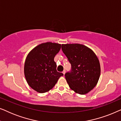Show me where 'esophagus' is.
I'll list each match as a JSON object with an SVG mask.
<instances>
[{"instance_id": "1", "label": "esophagus", "mask_w": 121, "mask_h": 121, "mask_svg": "<svg viewBox=\"0 0 121 121\" xmlns=\"http://www.w3.org/2000/svg\"><path fill=\"white\" fill-rule=\"evenodd\" d=\"M63 74H64H64H65V70H64L63 71Z\"/></svg>"}]
</instances>
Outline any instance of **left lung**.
I'll return each instance as SVG.
<instances>
[{
    "label": "left lung",
    "instance_id": "left-lung-1",
    "mask_svg": "<svg viewBox=\"0 0 121 121\" xmlns=\"http://www.w3.org/2000/svg\"><path fill=\"white\" fill-rule=\"evenodd\" d=\"M62 49L72 65L70 72L65 74L70 88L81 95L88 93L96 85L100 76L98 58L83 44H63Z\"/></svg>",
    "mask_w": 121,
    "mask_h": 121
}]
</instances>
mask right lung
<instances>
[{
  "label": "right lung",
  "mask_w": 121,
  "mask_h": 121,
  "mask_svg": "<svg viewBox=\"0 0 121 121\" xmlns=\"http://www.w3.org/2000/svg\"><path fill=\"white\" fill-rule=\"evenodd\" d=\"M60 48L61 44L59 43H43L28 54L25 62V77L29 85L37 92L48 91L63 75L57 71V64L54 61Z\"/></svg>",
  "instance_id": "add662e5"
}]
</instances>
